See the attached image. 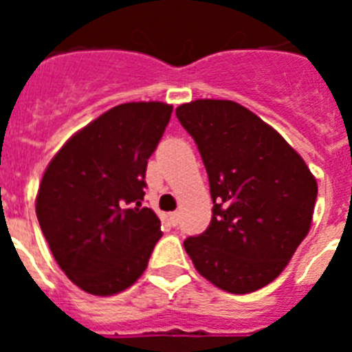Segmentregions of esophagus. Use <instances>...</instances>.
Wrapping results in <instances>:
<instances>
[{"label":"esophagus","instance_id":"34e87169","mask_svg":"<svg viewBox=\"0 0 352 352\" xmlns=\"http://www.w3.org/2000/svg\"><path fill=\"white\" fill-rule=\"evenodd\" d=\"M169 219H170V223H173V226H178V223H179V213H178V211H173V213L169 214Z\"/></svg>","mask_w":352,"mask_h":352}]
</instances>
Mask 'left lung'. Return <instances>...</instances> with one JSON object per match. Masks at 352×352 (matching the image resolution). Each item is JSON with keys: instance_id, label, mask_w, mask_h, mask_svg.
<instances>
[{"instance_id": "1", "label": "left lung", "mask_w": 352, "mask_h": 352, "mask_svg": "<svg viewBox=\"0 0 352 352\" xmlns=\"http://www.w3.org/2000/svg\"><path fill=\"white\" fill-rule=\"evenodd\" d=\"M206 167L213 214L183 241L195 270L217 287L247 294L268 285L309 234L317 182L280 133L232 100L176 109Z\"/></svg>"}]
</instances>
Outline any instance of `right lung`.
<instances>
[{"mask_svg": "<svg viewBox=\"0 0 352 352\" xmlns=\"http://www.w3.org/2000/svg\"><path fill=\"white\" fill-rule=\"evenodd\" d=\"M173 105L129 102L72 135L43 173L36 219L56 263L77 287L111 296L148 266L160 220L142 206L146 166Z\"/></svg>", "mask_w": 352, "mask_h": 352, "instance_id": "right-lung-1", "label": "right lung"}]
</instances>
